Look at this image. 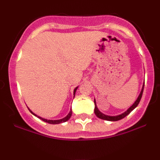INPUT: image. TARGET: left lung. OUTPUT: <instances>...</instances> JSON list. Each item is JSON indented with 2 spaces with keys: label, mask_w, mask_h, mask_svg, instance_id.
I'll return each instance as SVG.
<instances>
[{
  "label": "left lung",
  "mask_w": 160,
  "mask_h": 160,
  "mask_svg": "<svg viewBox=\"0 0 160 160\" xmlns=\"http://www.w3.org/2000/svg\"><path fill=\"white\" fill-rule=\"evenodd\" d=\"M144 84L143 85L142 90H141L140 95H139V96H138V98L137 100L135 101V103L132 104V106H131V107L128 108V109L126 112H125V113H122V114H120V115H118V116H113V117H111V116H108V115L104 114V113H101V112L98 111V108H97V106H96V104H95V101L94 100V102H95V111H95V115H96L98 118L102 119V120H108V121H117V120H121V119H123L125 117H126L128 114H129V113H131V112L137 107L138 104H139L141 97H142L143 91H144Z\"/></svg>",
  "instance_id": "left-lung-1"
}]
</instances>
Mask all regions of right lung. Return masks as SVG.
<instances>
[{
    "label": "right lung",
    "instance_id": "add662e5",
    "mask_svg": "<svg viewBox=\"0 0 160 160\" xmlns=\"http://www.w3.org/2000/svg\"><path fill=\"white\" fill-rule=\"evenodd\" d=\"M77 89H78V87L75 88V89L74 90V95H75V92H76ZM28 110L30 111V112L32 113V114H34V116H36V117H37V115L34 114V113H33V112L31 111L30 109H28ZM71 114H72V111H71H71H70V113H68V114L67 117H65V118L62 119V120H46V119H43V118H41V117H39V118L41 119L42 120L44 121V122H48V123H49V124H58V123H62V122H66V121L70 119V117H71Z\"/></svg>",
    "mask_w": 160,
    "mask_h": 160
}]
</instances>
